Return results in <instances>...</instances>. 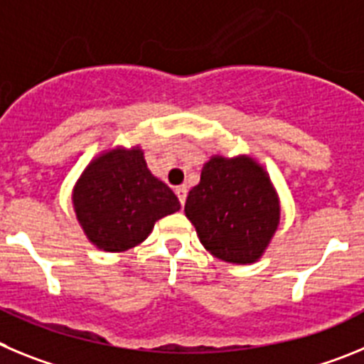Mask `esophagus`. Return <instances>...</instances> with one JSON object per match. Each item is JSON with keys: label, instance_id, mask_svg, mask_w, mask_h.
<instances>
[{"label": "esophagus", "instance_id": "1", "mask_svg": "<svg viewBox=\"0 0 364 364\" xmlns=\"http://www.w3.org/2000/svg\"><path fill=\"white\" fill-rule=\"evenodd\" d=\"M186 194H188V190H186V186H176V196H178V198H179V203H181V205H185Z\"/></svg>", "mask_w": 364, "mask_h": 364}]
</instances>
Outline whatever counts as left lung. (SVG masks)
<instances>
[{"label": "left lung", "mask_w": 364, "mask_h": 364, "mask_svg": "<svg viewBox=\"0 0 364 364\" xmlns=\"http://www.w3.org/2000/svg\"><path fill=\"white\" fill-rule=\"evenodd\" d=\"M185 214L199 241L227 263L259 259L279 225V201L267 172L250 158L215 156L188 192Z\"/></svg>", "instance_id": "left-lung-1"}]
</instances>
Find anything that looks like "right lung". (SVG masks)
<instances>
[{
    "mask_svg": "<svg viewBox=\"0 0 364 364\" xmlns=\"http://www.w3.org/2000/svg\"><path fill=\"white\" fill-rule=\"evenodd\" d=\"M72 201L87 237L105 252L136 247L154 223L181 208L174 192L150 174L139 149H116L94 159Z\"/></svg>",
    "mask_w": 364,
    "mask_h": 364,
    "instance_id": "obj_1",
    "label": "right lung"
}]
</instances>
